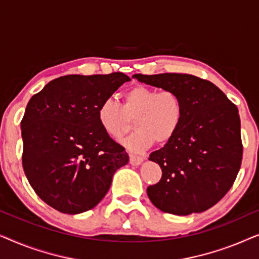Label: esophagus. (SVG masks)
Returning a JSON list of instances; mask_svg holds the SVG:
<instances>
[{
    "label": "esophagus",
    "mask_w": 259,
    "mask_h": 259,
    "mask_svg": "<svg viewBox=\"0 0 259 259\" xmlns=\"http://www.w3.org/2000/svg\"><path fill=\"white\" fill-rule=\"evenodd\" d=\"M130 162L134 166H138L143 162V158L139 157V155H136V154H130Z\"/></svg>",
    "instance_id": "esophagus-1"
}]
</instances>
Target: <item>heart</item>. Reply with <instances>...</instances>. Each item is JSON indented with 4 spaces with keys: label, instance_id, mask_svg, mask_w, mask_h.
<instances>
[{
    "label": "heart",
    "instance_id": "obj_1",
    "mask_svg": "<svg viewBox=\"0 0 259 259\" xmlns=\"http://www.w3.org/2000/svg\"><path fill=\"white\" fill-rule=\"evenodd\" d=\"M184 113V101L176 91L137 84L123 93L121 106L113 99L102 101L98 120L109 137L120 140L134 119L136 131L125 145L132 152H143L155 141L159 145L169 143L179 132Z\"/></svg>",
    "mask_w": 259,
    "mask_h": 259
}]
</instances>
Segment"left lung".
<instances>
[{"instance_id": "8db88e82", "label": "left lung", "mask_w": 259, "mask_h": 259, "mask_svg": "<svg viewBox=\"0 0 259 259\" xmlns=\"http://www.w3.org/2000/svg\"><path fill=\"white\" fill-rule=\"evenodd\" d=\"M141 82L176 91L184 101L177 136L150 160L160 166L159 183L147 187L155 207L186 215L218 203L235 183L243 159L237 106L208 80L191 74H134Z\"/></svg>"}]
</instances>
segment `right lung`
I'll list each match as a JSON object with an SVG mask.
<instances>
[{"label": "right lung", "mask_w": 259, "mask_h": 259, "mask_svg": "<svg viewBox=\"0 0 259 259\" xmlns=\"http://www.w3.org/2000/svg\"><path fill=\"white\" fill-rule=\"evenodd\" d=\"M131 79L123 73L66 75L28 102L21 121L23 171L45 203L76 214L100 203L130 158L102 130L99 106Z\"/></svg>", "instance_id": "obj_1"}]
</instances>
